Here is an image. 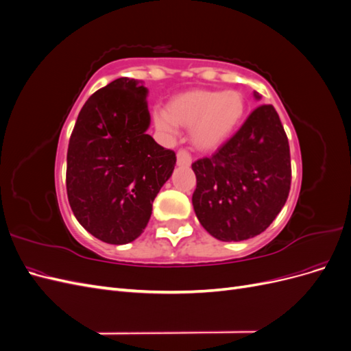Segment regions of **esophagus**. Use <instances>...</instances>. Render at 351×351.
<instances>
[{"label":"esophagus","instance_id":"1","mask_svg":"<svg viewBox=\"0 0 351 351\" xmlns=\"http://www.w3.org/2000/svg\"><path fill=\"white\" fill-rule=\"evenodd\" d=\"M177 165L178 167H190L192 165V156L184 149H180L177 152Z\"/></svg>","mask_w":351,"mask_h":351}]
</instances>
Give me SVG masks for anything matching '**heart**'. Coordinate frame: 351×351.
Listing matches in <instances>:
<instances>
[{
	"instance_id": "obj_1",
	"label": "heart",
	"mask_w": 351,
	"mask_h": 351,
	"mask_svg": "<svg viewBox=\"0 0 351 351\" xmlns=\"http://www.w3.org/2000/svg\"><path fill=\"white\" fill-rule=\"evenodd\" d=\"M247 112V102L239 90L193 89L178 93L164 108L154 111V124L164 134H174L177 125L190 127V139L199 151H217L226 145Z\"/></svg>"
}]
</instances>
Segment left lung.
<instances>
[{"label":"left lung","instance_id":"obj_1","mask_svg":"<svg viewBox=\"0 0 351 351\" xmlns=\"http://www.w3.org/2000/svg\"><path fill=\"white\" fill-rule=\"evenodd\" d=\"M192 168L195 214L212 237L241 241L261 234L285 205L291 183L290 146L277 111L261 105L226 145Z\"/></svg>","mask_w":351,"mask_h":351}]
</instances>
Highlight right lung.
I'll list each match as a JSON object with an SVG mask.
<instances>
[{"label": "right lung", "instance_id": "right-lung-1", "mask_svg": "<svg viewBox=\"0 0 351 351\" xmlns=\"http://www.w3.org/2000/svg\"><path fill=\"white\" fill-rule=\"evenodd\" d=\"M147 89L120 77L83 105L69 142L67 196L80 226L110 244L139 237L176 154L146 134Z\"/></svg>", "mask_w": 351, "mask_h": 351}]
</instances>
